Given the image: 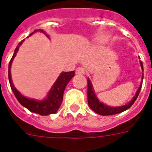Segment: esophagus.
<instances>
[{
	"label": "esophagus",
	"mask_w": 152,
	"mask_h": 152,
	"mask_svg": "<svg viewBox=\"0 0 152 152\" xmlns=\"http://www.w3.org/2000/svg\"><path fill=\"white\" fill-rule=\"evenodd\" d=\"M76 74H77V75H84V74H85V69L82 67H77L76 69Z\"/></svg>",
	"instance_id": "1"
}]
</instances>
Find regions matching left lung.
Returning a JSON list of instances; mask_svg holds the SVG:
<instances>
[{"label":"left lung","mask_w":152,"mask_h":152,"mask_svg":"<svg viewBox=\"0 0 152 152\" xmlns=\"http://www.w3.org/2000/svg\"><path fill=\"white\" fill-rule=\"evenodd\" d=\"M140 65L142 67V70L143 71V66H142V63L140 62ZM142 80H143V74H142ZM142 84H140L139 89L137 90L135 93V96H134L133 99L130 101L128 104L122 105V106H119V107H110V106H107L106 104H103L102 102L99 101L97 97L95 95V93L93 91V85H92V82L89 79H88V104L89 105V107L93 110L95 113H98L100 115L102 116H106V115H113V114H117V113H122L123 111L126 110L129 108L131 107V105L134 103L136 99L138 97L139 94V92L141 90L142 88Z\"/></svg>","instance_id":"8db88e82"}]
</instances>
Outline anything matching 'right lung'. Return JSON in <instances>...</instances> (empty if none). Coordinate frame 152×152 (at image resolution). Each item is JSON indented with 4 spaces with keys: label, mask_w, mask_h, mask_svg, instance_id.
Masks as SVG:
<instances>
[{
    "label": "right lung",
    "mask_w": 152,
    "mask_h": 152,
    "mask_svg": "<svg viewBox=\"0 0 152 152\" xmlns=\"http://www.w3.org/2000/svg\"><path fill=\"white\" fill-rule=\"evenodd\" d=\"M37 31H40V32L43 33L48 37V34L41 29L35 30L33 33L30 34V36L31 34H33L34 33L37 32ZM24 40L25 39H23L22 41H21L18 43V47L14 50L13 57H12V59H10V64H9V81H10L11 89H12L13 93H14V95L16 96L17 100L20 102V104H22V106L26 108L28 110H30V112L39 113V114L42 115V116L56 113L57 110H59V106L61 105V103L63 102V96H64V92L65 88L67 86V83L70 81L73 76H75V72L72 71V72H62L58 77V79L56 80V81L55 82L53 86L51 87L50 90L49 91L48 96L43 100H42V101H37V100H34V99H30L24 96L17 90L16 88L13 86L12 79H11V72H10L12 62H13L14 57L16 56L17 53L18 51L19 47L22 44Z\"/></svg>",
    "instance_id": "right-lung-1"
}]
</instances>
